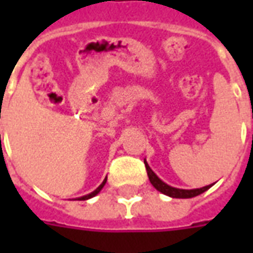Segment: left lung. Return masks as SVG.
Listing matches in <instances>:
<instances>
[{"label": "left lung", "mask_w": 253, "mask_h": 253, "mask_svg": "<svg viewBox=\"0 0 253 253\" xmlns=\"http://www.w3.org/2000/svg\"><path fill=\"white\" fill-rule=\"evenodd\" d=\"M143 163H145V167H146V170H148V176H149V180L150 183L153 184V187L157 191H160L161 194H164V195H168L170 198H183V199H186V198H194V196L201 195L202 192H205L207 191L212 184L206 187H202V188H195V190H181V188H175V187H170L168 186L167 183L160 179L159 176L154 173L153 170L150 169V167L146 163V160H143Z\"/></svg>", "instance_id": "1"}]
</instances>
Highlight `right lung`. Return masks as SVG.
Listing matches in <instances>:
<instances>
[{"label": "right lung", "instance_id": "right-lung-1", "mask_svg": "<svg viewBox=\"0 0 253 253\" xmlns=\"http://www.w3.org/2000/svg\"><path fill=\"white\" fill-rule=\"evenodd\" d=\"M105 181H107V179H104V181H103V183H101V184H100V186L93 191V192H90V194H88V195H85V196H81V198H78V199H80V201H86V199H89V198H93L94 195H97L100 191H101V188L104 187Z\"/></svg>", "mask_w": 253, "mask_h": 253}]
</instances>
